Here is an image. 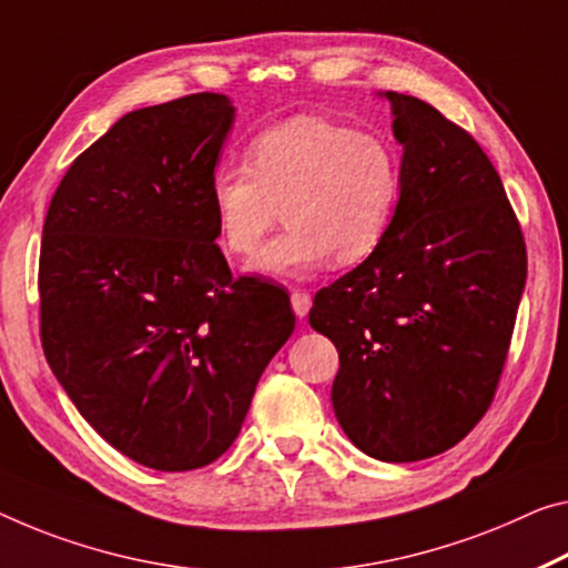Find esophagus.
Here are the masks:
<instances>
[{"instance_id":"esophagus-1","label":"esophagus","mask_w":568,"mask_h":568,"mask_svg":"<svg viewBox=\"0 0 568 568\" xmlns=\"http://www.w3.org/2000/svg\"><path fill=\"white\" fill-rule=\"evenodd\" d=\"M310 307H312V296H310L307 292L294 290V292H292V310H294L296 317H300V320L307 317Z\"/></svg>"}]
</instances>
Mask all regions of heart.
<instances>
[{
    "instance_id": "1",
    "label": "heart",
    "mask_w": 568,
    "mask_h": 568,
    "mask_svg": "<svg viewBox=\"0 0 568 568\" xmlns=\"http://www.w3.org/2000/svg\"><path fill=\"white\" fill-rule=\"evenodd\" d=\"M400 160L394 144L320 116H294L251 139L246 168L223 164L211 178L217 239L248 256L274 229L248 272L294 276L329 258L357 266L371 258L394 223Z\"/></svg>"
}]
</instances>
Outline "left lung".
I'll use <instances>...</instances> for the list:
<instances>
[{
    "label": "left lung",
    "instance_id": "8db88e82",
    "mask_svg": "<svg viewBox=\"0 0 568 568\" xmlns=\"http://www.w3.org/2000/svg\"><path fill=\"white\" fill-rule=\"evenodd\" d=\"M400 200L378 251L314 296L339 353L333 408L381 462L442 455L493 404L526 286V241L500 174L465 129L386 91Z\"/></svg>",
    "mask_w": 568,
    "mask_h": 568
}]
</instances>
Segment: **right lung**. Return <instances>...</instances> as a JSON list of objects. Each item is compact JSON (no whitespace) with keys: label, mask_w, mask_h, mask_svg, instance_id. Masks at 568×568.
I'll list each match as a JSON object with an SVG mask.
<instances>
[{"label":"right lung","mask_w":568,"mask_h":568,"mask_svg":"<svg viewBox=\"0 0 568 568\" xmlns=\"http://www.w3.org/2000/svg\"><path fill=\"white\" fill-rule=\"evenodd\" d=\"M223 93L126 113L50 200L40 339L81 416L121 455L185 473L231 447L294 333L282 292L233 278L211 178L233 126Z\"/></svg>","instance_id":"add662e5"}]
</instances>
